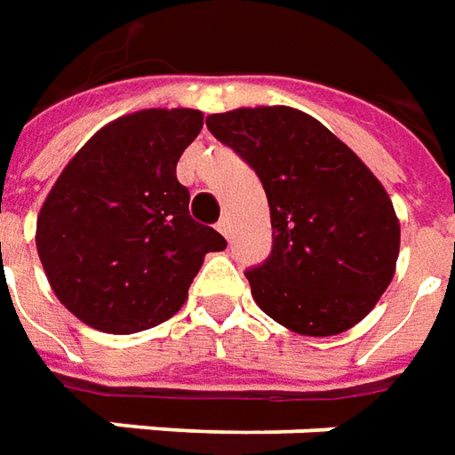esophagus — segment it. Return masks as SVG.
<instances>
[{"instance_id":"obj_1","label":"esophagus","mask_w":455,"mask_h":455,"mask_svg":"<svg viewBox=\"0 0 455 455\" xmlns=\"http://www.w3.org/2000/svg\"><path fill=\"white\" fill-rule=\"evenodd\" d=\"M230 228H233V225H230V218H228V215H225V218H220V222H218V230H220L225 237H230V233H233Z\"/></svg>"}]
</instances>
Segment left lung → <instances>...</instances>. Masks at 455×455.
Masks as SVG:
<instances>
[{"label":"left lung","mask_w":455,"mask_h":455,"mask_svg":"<svg viewBox=\"0 0 455 455\" xmlns=\"http://www.w3.org/2000/svg\"><path fill=\"white\" fill-rule=\"evenodd\" d=\"M208 130L259 176L272 252L247 269L264 314L301 336H338L365 318L395 276L399 220L357 154L301 109L240 108Z\"/></svg>","instance_id":"8db88e82"}]
</instances>
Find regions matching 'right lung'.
<instances>
[{
    "label": "right lung",
    "mask_w": 455,
    "mask_h": 455,
    "mask_svg": "<svg viewBox=\"0 0 455 455\" xmlns=\"http://www.w3.org/2000/svg\"><path fill=\"white\" fill-rule=\"evenodd\" d=\"M203 112L140 109L105 124L68 161L41 205L36 250L58 301L102 333L164 323L188 296L203 257L225 237L188 215L176 179Z\"/></svg>",
    "instance_id": "add662e5"
}]
</instances>
